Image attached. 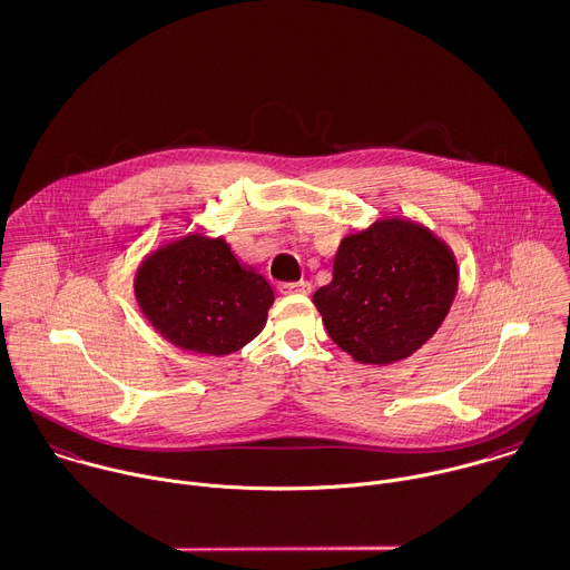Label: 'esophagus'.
Returning a JSON list of instances; mask_svg holds the SVG:
<instances>
[{"label": "esophagus", "instance_id": "obj_1", "mask_svg": "<svg viewBox=\"0 0 570 570\" xmlns=\"http://www.w3.org/2000/svg\"><path fill=\"white\" fill-rule=\"evenodd\" d=\"M311 282H284V284H279V293H302V295H308L311 293Z\"/></svg>", "mask_w": 570, "mask_h": 570}]
</instances>
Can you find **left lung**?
<instances>
[{"label": "left lung", "instance_id": "left-lung-1", "mask_svg": "<svg viewBox=\"0 0 570 570\" xmlns=\"http://www.w3.org/2000/svg\"><path fill=\"white\" fill-rule=\"evenodd\" d=\"M458 279L455 255L440 237L393 217L342 239L333 282L313 302L331 340L355 362L393 364L435 335Z\"/></svg>", "mask_w": 570, "mask_h": 570}]
</instances>
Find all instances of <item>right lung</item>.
<instances>
[{
    "label": "right lung",
    "mask_w": 570,
    "mask_h": 570,
    "mask_svg": "<svg viewBox=\"0 0 570 570\" xmlns=\"http://www.w3.org/2000/svg\"><path fill=\"white\" fill-rule=\"evenodd\" d=\"M135 297L164 340L215 357L257 337L275 299L271 284L242 266L224 237L197 233L157 248L139 264Z\"/></svg>",
    "instance_id": "right-lung-1"
}]
</instances>
